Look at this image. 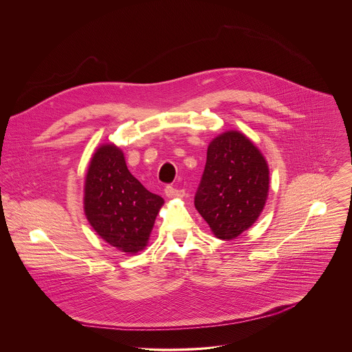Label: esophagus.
I'll use <instances>...</instances> for the list:
<instances>
[{"instance_id": "obj_1", "label": "esophagus", "mask_w": 352, "mask_h": 352, "mask_svg": "<svg viewBox=\"0 0 352 352\" xmlns=\"http://www.w3.org/2000/svg\"><path fill=\"white\" fill-rule=\"evenodd\" d=\"M165 194L168 198H183L186 195L184 190H180V188H175L172 186H166L165 187Z\"/></svg>"}]
</instances>
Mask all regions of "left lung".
<instances>
[{
	"instance_id": "1",
	"label": "left lung",
	"mask_w": 352,
	"mask_h": 352,
	"mask_svg": "<svg viewBox=\"0 0 352 352\" xmlns=\"http://www.w3.org/2000/svg\"><path fill=\"white\" fill-rule=\"evenodd\" d=\"M270 172L263 154L239 131L211 141L195 194V207L215 237L232 240L260 215L268 195Z\"/></svg>"
}]
</instances>
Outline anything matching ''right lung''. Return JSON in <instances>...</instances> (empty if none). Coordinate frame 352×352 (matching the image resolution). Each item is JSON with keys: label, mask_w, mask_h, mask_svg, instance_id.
Instances as JSON below:
<instances>
[{"label": "right lung", "mask_w": 352, "mask_h": 352, "mask_svg": "<svg viewBox=\"0 0 352 352\" xmlns=\"http://www.w3.org/2000/svg\"><path fill=\"white\" fill-rule=\"evenodd\" d=\"M164 199L148 191L127 169L123 153L102 145L85 180V215L102 240L126 253L142 251Z\"/></svg>", "instance_id": "obj_1"}]
</instances>
